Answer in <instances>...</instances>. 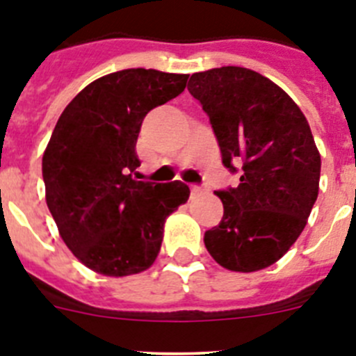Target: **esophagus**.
Instances as JSON below:
<instances>
[{"instance_id": "obj_1", "label": "esophagus", "mask_w": 356, "mask_h": 356, "mask_svg": "<svg viewBox=\"0 0 356 356\" xmlns=\"http://www.w3.org/2000/svg\"><path fill=\"white\" fill-rule=\"evenodd\" d=\"M191 193L196 196V194H201V193H205V188L201 187V185H191Z\"/></svg>"}]
</instances>
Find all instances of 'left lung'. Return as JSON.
<instances>
[{
	"mask_svg": "<svg viewBox=\"0 0 356 356\" xmlns=\"http://www.w3.org/2000/svg\"><path fill=\"white\" fill-rule=\"evenodd\" d=\"M188 92L209 115L237 187L216 191L221 222L205 232L212 259L229 271L269 267L303 232L319 193L321 156L307 118L285 90L246 67L194 72Z\"/></svg>",
	"mask_w": 356,
	"mask_h": 356,
	"instance_id": "1",
	"label": "left lung"
}]
</instances>
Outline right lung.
<instances>
[{
  "instance_id": "add662e5",
  "label": "right lung",
  "mask_w": 356,
  "mask_h": 356,
  "mask_svg": "<svg viewBox=\"0 0 356 356\" xmlns=\"http://www.w3.org/2000/svg\"><path fill=\"white\" fill-rule=\"evenodd\" d=\"M188 74L122 69L97 78L62 112L42 156L46 203L65 246L105 276L146 271L163 222L188 200L181 181L137 180L135 144L149 110L184 92Z\"/></svg>"
}]
</instances>
